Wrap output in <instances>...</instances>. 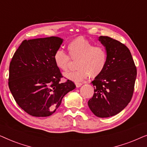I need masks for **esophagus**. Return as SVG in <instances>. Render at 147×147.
Masks as SVG:
<instances>
[{
	"mask_svg": "<svg viewBox=\"0 0 147 147\" xmlns=\"http://www.w3.org/2000/svg\"><path fill=\"white\" fill-rule=\"evenodd\" d=\"M82 85V83H78V82H76V86L77 88H80Z\"/></svg>",
	"mask_w": 147,
	"mask_h": 147,
	"instance_id": "1",
	"label": "esophagus"
}]
</instances>
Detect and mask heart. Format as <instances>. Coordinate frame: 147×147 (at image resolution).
Listing matches in <instances>:
<instances>
[{"label": "heart", "instance_id": "1", "mask_svg": "<svg viewBox=\"0 0 147 147\" xmlns=\"http://www.w3.org/2000/svg\"><path fill=\"white\" fill-rule=\"evenodd\" d=\"M67 53L57 50L53 55L55 65L61 71L69 69L71 59L76 61V71L67 72L65 77L74 82H81L89 76L96 78L105 69L108 60V53L105 47L96 45L82 37H78L68 43Z\"/></svg>", "mask_w": 147, "mask_h": 147}]
</instances>
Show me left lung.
Segmentation results:
<instances>
[{
	"mask_svg": "<svg viewBox=\"0 0 147 147\" xmlns=\"http://www.w3.org/2000/svg\"><path fill=\"white\" fill-rule=\"evenodd\" d=\"M99 41L107 51V63L102 73L92 82L94 94L88 104L96 116L108 118L121 112L131 100L136 67L124 44L107 36H100Z\"/></svg>",
	"mask_w": 147,
	"mask_h": 147,
	"instance_id": "left-lung-1",
	"label": "left lung"
}]
</instances>
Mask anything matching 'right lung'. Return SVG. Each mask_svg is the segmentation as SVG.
<instances>
[{
  "instance_id": "obj_1",
  "label": "right lung",
  "mask_w": 147,
  "mask_h": 147,
  "mask_svg": "<svg viewBox=\"0 0 147 147\" xmlns=\"http://www.w3.org/2000/svg\"><path fill=\"white\" fill-rule=\"evenodd\" d=\"M63 39L57 37L24 40L14 53L9 66V87L17 104L29 115L53 114L62 98L75 89L55 65L53 55Z\"/></svg>"
}]
</instances>
